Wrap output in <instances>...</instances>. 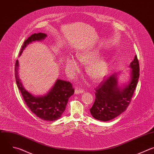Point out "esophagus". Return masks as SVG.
Instances as JSON below:
<instances>
[{"label": "esophagus", "mask_w": 154, "mask_h": 154, "mask_svg": "<svg viewBox=\"0 0 154 154\" xmlns=\"http://www.w3.org/2000/svg\"><path fill=\"white\" fill-rule=\"evenodd\" d=\"M84 90L80 89V88H76L75 90V94H82L84 93Z\"/></svg>", "instance_id": "1"}]
</instances>
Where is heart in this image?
<instances>
[{
    "mask_svg": "<svg viewBox=\"0 0 154 154\" xmlns=\"http://www.w3.org/2000/svg\"><path fill=\"white\" fill-rule=\"evenodd\" d=\"M99 55L100 51L96 48L85 50L77 55V59L80 63L85 65L89 64L87 69V73L92 80L96 82L103 79L109 72V65L107 60L103 57L97 59ZM66 66L72 75L80 70L78 61L73 57H69L66 59Z\"/></svg>",
    "mask_w": 154,
    "mask_h": 154,
    "instance_id": "b5f03b06",
    "label": "heart"
}]
</instances>
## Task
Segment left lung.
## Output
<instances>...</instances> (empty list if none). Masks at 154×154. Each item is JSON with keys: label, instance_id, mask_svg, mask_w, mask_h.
Instances as JSON below:
<instances>
[{"label": "left lung", "instance_id": "8db88e82", "mask_svg": "<svg viewBox=\"0 0 154 154\" xmlns=\"http://www.w3.org/2000/svg\"><path fill=\"white\" fill-rule=\"evenodd\" d=\"M137 56L130 64L131 80L125 87H119L118 74L114 73L103 81L95 88V101L90 109L92 116L107 121L124 112L128 107L140 76Z\"/></svg>", "mask_w": 154, "mask_h": 154}]
</instances>
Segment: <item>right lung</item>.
Returning a JSON list of instances; mask_svg holds the SVG:
<instances>
[{
  "instance_id": "obj_1",
  "label": "right lung",
  "mask_w": 154,
  "mask_h": 154,
  "mask_svg": "<svg viewBox=\"0 0 154 154\" xmlns=\"http://www.w3.org/2000/svg\"><path fill=\"white\" fill-rule=\"evenodd\" d=\"M46 37L47 35L42 33L31 35L23 42L19 56L28 44L32 42L41 41ZM18 69L19 62L17 60L15 64L16 81L28 107L42 119L53 121L59 119L65 111L69 98L75 92L72 84L69 81L57 79L47 94L43 96L35 97L23 87L18 75Z\"/></svg>"
}]
</instances>
